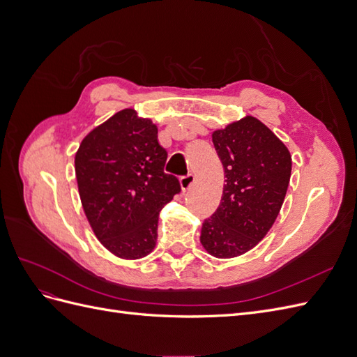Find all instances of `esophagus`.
Instances as JSON below:
<instances>
[{"mask_svg": "<svg viewBox=\"0 0 357 357\" xmlns=\"http://www.w3.org/2000/svg\"><path fill=\"white\" fill-rule=\"evenodd\" d=\"M193 183H195V176L193 174H186L180 177V186L183 190H189L193 186Z\"/></svg>", "mask_w": 357, "mask_h": 357, "instance_id": "1", "label": "esophagus"}]
</instances>
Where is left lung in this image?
I'll use <instances>...</instances> for the list:
<instances>
[{"label": "left lung", "instance_id": "8db88e82", "mask_svg": "<svg viewBox=\"0 0 357 357\" xmlns=\"http://www.w3.org/2000/svg\"><path fill=\"white\" fill-rule=\"evenodd\" d=\"M226 185L218 210L202 223L210 255L240 256L261 241L282 208L291 171L287 147L257 119L247 116L213 132Z\"/></svg>", "mask_w": 357, "mask_h": 357}]
</instances>
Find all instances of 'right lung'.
Listing matches in <instances>:
<instances>
[{"mask_svg":"<svg viewBox=\"0 0 357 357\" xmlns=\"http://www.w3.org/2000/svg\"><path fill=\"white\" fill-rule=\"evenodd\" d=\"M168 153L158 128L126 109L83 138L75 153V177L96 238L123 259L153 250L159 211L181 192L164 171Z\"/></svg>","mask_w":357,"mask_h":357,"instance_id":"right-lung-1","label":"right lung"}]
</instances>
